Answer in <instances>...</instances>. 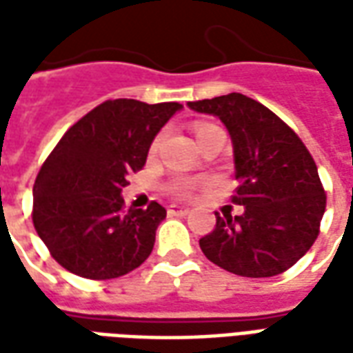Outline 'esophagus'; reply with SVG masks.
Listing matches in <instances>:
<instances>
[{
  "label": "esophagus",
  "mask_w": 353,
  "mask_h": 353,
  "mask_svg": "<svg viewBox=\"0 0 353 353\" xmlns=\"http://www.w3.org/2000/svg\"><path fill=\"white\" fill-rule=\"evenodd\" d=\"M191 212L187 206H179V204H170L168 206V215H176V217H183Z\"/></svg>",
  "instance_id": "esophagus-1"
}]
</instances>
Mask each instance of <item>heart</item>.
I'll use <instances>...</instances> for the list:
<instances>
[{"label": "heart", "mask_w": 353, "mask_h": 353, "mask_svg": "<svg viewBox=\"0 0 353 353\" xmlns=\"http://www.w3.org/2000/svg\"><path fill=\"white\" fill-rule=\"evenodd\" d=\"M194 134H196V139L202 141V139L210 138V136H215V134H223L217 126L214 124H199L196 128H194ZM161 143V138H157L153 141V145H151V151H157V147ZM172 191L176 192V194H187L189 191V183H185V181H177V183L172 185Z\"/></svg>", "instance_id": "obj_1"}]
</instances>
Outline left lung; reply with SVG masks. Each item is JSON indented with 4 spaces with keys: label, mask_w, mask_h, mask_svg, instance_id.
Listing matches in <instances>:
<instances>
[{
    "label": "left lung",
    "mask_w": 353,
    "mask_h": 353,
    "mask_svg": "<svg viewBox=\"0 0 353 353\" xmlns=\"http://www.w3.org/2000/svg\"><path fill=\"white\" fill-rule=\"evenodd\" d=\"M192 111L217 117L229 132L242 215L217 214L200 240L214 265L245 278H270L303 257L318 238L325 191L301 138L272 111L244 94L189 101Z\"/></svg>",
    "instance_id": "left-lung-1"
}]
</instances>
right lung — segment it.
Here are the masks:
<instances>
[{"label": "right lung", "mask_w": 353, "mask_h": 353, "mask_svg": "<svg viewBox=\"0 0 353 353\" xmlns=\"http://www.w3.org/2000/svg\"><path fill=\"white\" fill-rule=\"evenodd\" d=\"M183 105L108 100L73 124L37 174L34 227L65 270L111 280L151 255L166 210H123V187L143 168L149 147Z\"/></svg>", "instance_id": "right-lung-1"}]
</instances>
